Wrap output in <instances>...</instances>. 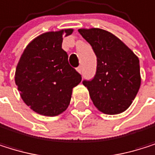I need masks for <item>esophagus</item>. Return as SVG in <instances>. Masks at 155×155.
<instances>
[{"label":"esophagus","mask_w":155,"mask_h":155,"mask_svg":"<svg viewBox=\"0 0 155 155\" xmlns=\"http://www.w3.org/2000/svg\"><path fill=\"white\" fill-rule=\"evenodd\" d=\"M77 71H78V72L82 73V67H81V66H79L78 68H77Z\"/></svg>","instance_id":"1"}]
</instances>
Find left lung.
I'll list each match as a JSON object with an SVG mask.
<instances>
[{
	"mask_svg": "<svg viewBox=\"0 0 155 155\" xmlns=\"http://www.w3.org/2000/svg\"><path fill=\"white\" fill-rule=\"evenodd\" d=\"M96 56V71L84 80L94 105L103 113L125 111L140 89V61L136 55L111 33L99 29H79Z\"/></svg>",
	"mask_w": 155,
	"mask_h": 155,
	"instance_id": "1",
	"label": "left lung"
}]
</instances>
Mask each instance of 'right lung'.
Segmentation results:
<instances>
[{
    "mask_svg": "<svg viewBox=\"0 0 155 155\" xmlns=\"http://www.w3.org/2000/svg\"><path fill=\"white\" fill-rule=\"evenodd\" d=\"M72 29L48 32L35 38L24 50L15 71V84L24 102L43 116H57L69 107L72 88L82 75L68 61L61 48L62 34Z\"/></svg>",
    "mask_w": 155,
    "mask_h": 155,
    "instance_id": "1",
    "label": "right lung"
}]
</instances>
